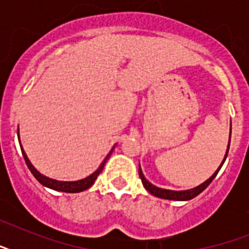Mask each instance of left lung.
I'll return each mask as SVG.
<instances>
[{"instance_id":"left-lung-1","label":"left lung","mask_w":249,"mask_h":249,"mask_svg":"<svg viewBox=\"0 0 249 249\" xmlns=\"http://www.w3.org/2000/svg\"><path fill=\"white\" fill-rule=\"evenodd\" d=\"M230 136H231V133H230ZM229 146H230V140H229ZM228 152H229V147H228V151H226V155H225L224 158V161H222V164L225 163V160H226V156H228ZM222 164L220 165V168L213 173L212 177H209V179H207L205 182H203L201 185L196 186V187H194V189H190V190H185V191H173V190H165V189H160V187H156V186H154L152 183H150V182L144 178L143 173H142V169H141V165H140V177L141 179H142V183H143L144 189L147 190L148 193L152 194L154 196H158V197H161V199H168V200H190V199H193V197L197 196L199 194L201 193V191H204L207 187H208V185L211 183V182L214 179V177L217 176V173H218V170L221 169V166H222Z\"/></svg>"}]
</instances>
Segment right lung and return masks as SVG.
I'll use <instances>...</instances> for the list:
<instances>
[{"mask_svg":"<svg viewBox=\"0 0 249 249\" xmlns=\"http://www.w3.org/2000/svg\"><path fill=\"white\" fill-rule=\"evenodd\" d=\"M21 148V154H23V158H24L25 160V164H27V166L29 168V170H31V173L35 176V178H36L37 181L40 182L41 185L46 186V187H49V189H53L55 190V191H63V193H80V191H84V190L89 189L90 186L93 185L94 182H95V179H97V177L99 176V173H101L102 170H103V168H105V164L106 161H107V159L109 158V155L112 154V150H111V152H109L108 155L106 156V159L103 160V163L101 164V166L98 168L95 172H94L93 174H90L89 177L84 178V179H80V181H73V182H64V181H56V179H52V178L46 177V176H44V174H41L38 170L35 168V166L31 164V161H29L28 156L25 155L24 150H23V147L20 146Z\"/></svg>","mask_w":249,"mask_h":249,"instance_id":"right-lung-1","label":"right lung"}]
</instances>
